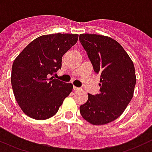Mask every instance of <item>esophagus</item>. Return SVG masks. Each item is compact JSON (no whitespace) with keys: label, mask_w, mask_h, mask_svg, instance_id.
I'll return each mask as SVG.
<instances>
[{"label":"esophagus","mask_w":152,"mask_h":152,"mask_svg":"<svg viewBox=\"0 0 152 152\" xmlns=\"http://www.w3.org/2000/svg\"><path fill=\"white\" fill-rule=\"evenodd\" d=\"M73 89H74L75 91H79V90H80V88H78V87H76V86H74V87H73Z\"/></svg>","instance_id":"34e87169"}]
</instances>
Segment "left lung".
I'll use <instances>...</instances> for the list:
<instances>
[{
    "label": "left lung",
    "instance_id": "obj_1",
    "mask_svg": "<svg viewBox=\"0 0 152 152\" xmlns=\"http://www.w3.org/2000/svg\"><path fill=\"white\" fill-rule=\"evenodd\" d=\"M79 39L94 72L101 76L100 93L95 96L88 93L80 112L91 124H107L122 115L133 97L134 66L121 44L110 37L82 34Z\"/></svg>",
    "mask_w": 152,
    "mask_h": 152
}]
</instances>
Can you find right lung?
I'll use <instances>...</instances> for the list:
<instances>
[{"label": "right lung", "instance_id": "1", "mask_svg": "<svg viewBox=\"0 0 152 152\" xmlns=\"http://www.w3.org/2000/svg\"><path fill=\"white\" fill-rule=\"evenodd\" d=\"M77 34L38 37L13 61L11 84L18 104L31 118L46 120L56 114L73 85L53 76L61 68L62 57L78 40Z\"/></svg>", "mask_w": 152, "mask_h": 152}]
</instances>
